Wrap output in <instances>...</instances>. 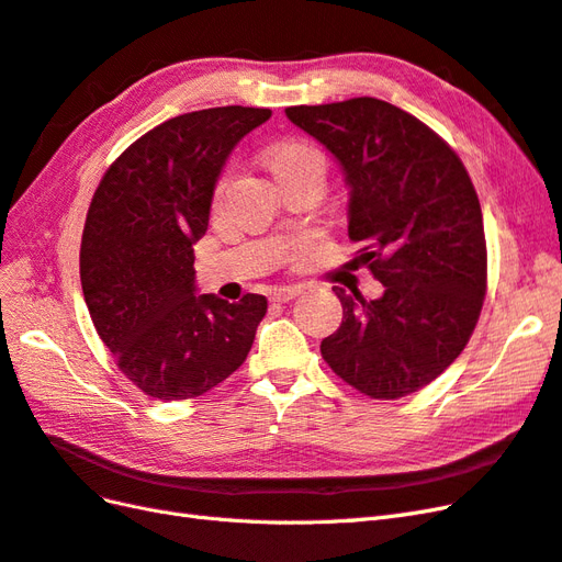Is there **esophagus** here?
Here are the masks:
<instances>
[{
    "label": "esophagus",
    "instance_id": "obj_1",
    "mask_svg": "<svg viewBox=\"0 0 562 562\" xmlns=\"http://www.w3.org/2000/svg\"><path fill=\"white\" fill-rule=\"evenodd\" d=\"M300 293H302L300 285H281V288H274V291H271L269 300L271 302H288V300L297 297Z\"/></svg>",
    "mask_w": 562,
    "mask_h": 562
}]
</instances>
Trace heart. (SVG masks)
I'll return each instance as SVG.
<instances>
[{"label":"heart","instance_id":"obj_1","mask_svg":"<svg viewBox=\"0 0 562 562\" xmlns=\"http://www.w3.org/2000/svg\"><path fill=\"white\" fill-rule=\"evenodd\" d=\"M267 166L269 171L274 173L277 180L297 173V171H316L323 176L326 171V159H323L321 151L312 145L304 143H281L277 147H271V151L267 155ZM227 178H223L217 182V194L225 190Z\"/></svg>","mask_w":562,"mask_h":562}]
</instances>
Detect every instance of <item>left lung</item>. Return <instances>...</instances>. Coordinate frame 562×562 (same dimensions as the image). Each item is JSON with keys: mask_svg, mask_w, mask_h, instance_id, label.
<instances>
[{"mask_svg": "<svg viewBox=\"0 0 562 562\" xmlns=\"http://www.w3.org/2000/svg\"><path fill=\"white\" fill-rule=\"evenodd\" d=\"M342 166L349 239L384 293L342 302L321 356L356 391L382 401L434 382L479 323L487 248L479 194L454 149L417 116L378 98L288 108Z\"/></svg>", "mask_w": 562, "mask_h": 562, "instance_id": "8db88e82", "label": "left lung"}]
</instances>
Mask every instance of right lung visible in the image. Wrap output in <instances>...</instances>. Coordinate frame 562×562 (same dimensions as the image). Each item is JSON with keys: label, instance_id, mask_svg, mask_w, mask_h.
<instances>
[{"label": "right lung", "instance_id": "1", "mask_svg": "<svg viewBox=\"0 0 562 562\" xmlns=\"http://www.w3.org/2000/svg\"><path fill=\"white\" fill-rule=\"evenodd\" d=\"M269 116L227 105L168 119L119 155L91 199L83 300L119 370L151 398H196L227 380L267 314L265 295H196L194 244L234 145Z\"/></svg>", "mask_w": 562, "mask_h": 562}]
</instances>
